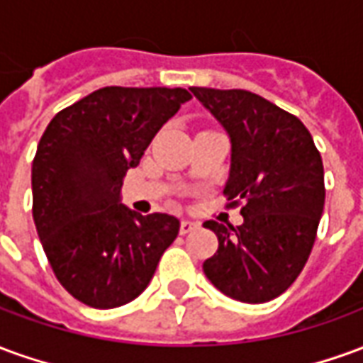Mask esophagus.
<instances>
[{
  "label": "esophagus",
  "instance_id": "1",
  "mask_svg": "<svg viewBox=\"0 0 363 363\" xmlns=\"http://www.w3.org/2000/svg\"><path fill=\"white\" fill-rule=\"evenodd\" d=\"M198 228L196 221L192 220H182L181 221V233L184 235V233H190V231H194V229Z\"/></svg>",
  "mask_w": 363,
  "mask_h": 363
}]
</instances>
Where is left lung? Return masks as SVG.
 Instances as JSON below:
<instances>
[{"mask_svg":"<svg viewBox=\"0 0 363 363\" xmlns=\"http://www.w3.org/2000/svg\"><path fill=\"white\" fill-rule=\"evenodd\" d=\"M190 91L229 135L223 192L243 200L241 225L204 223L220 245L202 268L231 299L267 303L309 259L325 208L323 159L303 122L267 99L243 89Z\"/></svg>","mask_w":363,"mask_h":363,"instance_id":"1","label":"left lung"}]
</instances>
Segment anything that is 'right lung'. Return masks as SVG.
I'll return each instance as SVG.
<instances>
[{
  "mask_svg": "<svg viewBox=\"0 0 363 363\" xmlns=\"http://www.w3.org/2000/svg\"><path fill=\"white\" fill-rule=\"evenodd\" d=\"M190 99L181 87H103L44 130L33 161V218L56 278L82 303H130L179 235V218L122 204V184Z\"/></svg>",
  "mask_w": 363,
  "mask_h": 363,
  "instance_id": "obj_1",
  "label": "right lung"
}]
</instances>
